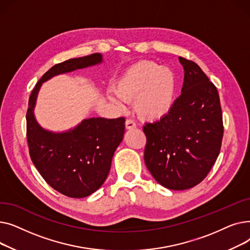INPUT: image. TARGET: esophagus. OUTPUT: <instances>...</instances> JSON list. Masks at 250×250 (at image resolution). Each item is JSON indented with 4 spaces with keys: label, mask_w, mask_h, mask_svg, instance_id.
<instances>
[{
    "label": "esophagus",
    "mask_w": 250,
    "mask_h": 250,
    "mask_svg": "<svg viewBox=\"0 0 250 250\" xmlns=\"http://www.w3.org/2000/svg\"><path fill=\"white\" fill-rule=\"evenodd\" d=\"M136 127V124L133 120H126L125 121V128L126 129H133Z\"/></svg>",
    "instance_id": "esophagus-1"
}]
</instances>
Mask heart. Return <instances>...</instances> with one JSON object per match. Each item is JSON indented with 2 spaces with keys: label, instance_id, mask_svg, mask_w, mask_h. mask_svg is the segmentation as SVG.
<instances>
[{
  "label": "heart",
  "instance_id": "obj_1",
  "mask_svg": "<svg viewBox=\"0 0 250 250\" xmlns=\"http://www.w3.org/2000/svg\"><path fill=\"white\" fill-rule=\"evenodd\" d=\"M177 87L178 78L172 69L153 62H140L126 70L114 92L124 101H135V110L142 120L155 122L173 109ZM110 100L118 107L123 106L117 98Z\"/></svg>",
  "mask_w": 250,
  "mask_h": 250
}]
</instances>
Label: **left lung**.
<instances>
[{"instance_id":"1","label":"left lung","mask_w":250,"mask_h":250,"mask_svg":"<svg viewBox=\"0 0 250 250\" xmlns=\"http://www.w3.org/2000/svg\"><path fill=\"white\" fill-rule=\"evenodd\" d=\"M185 70L181 94L168 115L143 129L144 154L155 180L185 190L199 185L216 162L223 139V117L216 86L195 62L179 57Z\"/></svg>"}]
</instances>
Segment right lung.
Segmentation results:
<instances>
[{
	"label": "right lung",
	"instance_id": "right-lung-1",
	"mask_svg": "<svg viewBox=\"0 0 250 250\" xmlns=\"http://www.w3.org/2000/svg\"><path fill=\"white\" fill-rule=\"evenodd\" d=\"M101 62L102 55L93 54L57 63L36 83L29 97L26 122L30 158L48 185L69 198H85L103 185L124 139L125 120L91 117L67 132H50L36 121V99L42 83L52 77Z\"/></svg>",
	"mask_w": 250,
	"mask_h": 250
}]
</instances>
